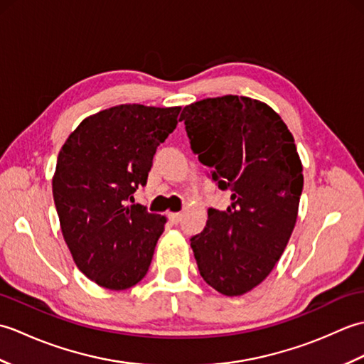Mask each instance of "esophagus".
<instances>
[{"mask_svg":"<svg viewBox=\"0 0 364 364\" xmlns=\"http://www.w3.org/2000/svg\"><path fill=\"white\" fill-rule=\"evenodd\" d=\"M168 220L172 225H178L181 222V214L180 213H170L168 214Z\"/></svg>","mask_w":364,"mask_h":364,"instance_id":"34e87169","label":"esophagus"}]
</instances>
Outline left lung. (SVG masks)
<instances>
[{"label": "left lung", "instance_id": "8db88e82", "mask_svg": "<svg viewBox=\"0 0 364 364\" xmlns=\"http://www.w3.org/2000/svg\"><path fill=\"white\" fill-rule=\"evenodd\" d=\"M191 149L231 192L225 211L208 210L191 237L203 280L223 296L252 291L272 272L296 225L304 175L280 115L249 97L206 98L183 109Z\"/></svg>", "mask_w": 364, "mask_h": 364}]
</instances>
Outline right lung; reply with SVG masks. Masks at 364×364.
<instances>
[{"instance_id":"right-lung-1","label":"right lung","mask_w":364,"mask_h":364,"mask_svg":"<svg viewBox=\"0 0 364 364\" xmlns=\"http://www.w3.org/2000/svg\"><path fill=\"white\" fill-rule=\"evenodd\" d=\"M181 107L120 105L84 119L59 151L53 197L75 264L106 289L149 272L166 218L128 205L145 186L159 144Z\"/></svg>"}]
</instances>
